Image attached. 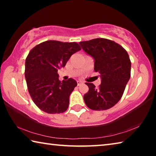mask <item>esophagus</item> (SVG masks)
<instances>
[{
	"label": "esophagus",
	"mask_w": 156,
	"mask_h": 156,
	"mask_svg": "<svg viewBox=\"0 0 156 156\" xmlns=\"http://www.w3.org/2000/svg\"><path fill=\"white\" fill-rule=\"evenodd\" d=\"M83 82H81V81H80V80H78L77 81V84H78V86H79V85H80L81 84H83Z\"/></svg>",
	"instance_id": "esophagus-1"
}]
</instances>
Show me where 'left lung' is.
<instances>
[{
    "label": "left lung",
    "mask_w": 156,
    "mask_h": 156,
    "mask_svg": "<svg viewBox=\"0 0 156 156\" xmlns=\"http://www.w3.org/2000/svg\"><path fill=\"white\" fill-rule=\"evenodd\" d=\"M84 51L94 59V70L100 73L101 84L96 88L86 83L89 91L84 101L89 109L107 110L122 98L131 76V61L127 51L114 41L95 38L79 43Z\"/></svg>",
    "instance_id": "1"
}]
</instances>
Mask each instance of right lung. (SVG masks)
Returning <instances> with one entry per match:
<instances>
[{
  "instance_id": "right-lung-1",
  "label": "right lung",
  "mask_w": 156,
  "mask_h": 156,
  "mask_svg": "<svg viewBox=\"0 0 156 156\" xmlns=\"http://www.w3.org/2000/svg\"><path fill=\"white\" fill-rule=\"evenodd\" d=\"M78 43L47 41L34 47L25 60V76L28 91L34 103L47 113H60L68 109L69 96L77 86L73 78L59 80L58 70L64 67Z\"/></svg>"
}]
</instances>
